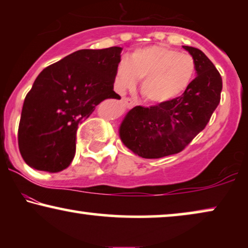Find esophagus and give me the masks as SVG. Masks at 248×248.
Wrapping results in <instances>:
<instances>
[{
	"instance_id": "34e87169",
	"label": "esophagus",
	"mask_w": 248,
	"mask_h": 248,
	"mask_svg": "<svg viewBox=\"0 0 248 248\" xmlns=\"http://www.w3.org/2000/svg\"><path fill=\"white\" fill-rule=\"evenodd\" d=\"M122 104H123V106L130 108L133 106V101L131 99H128V98H122Z\"/></svg>"
}]
</instances>
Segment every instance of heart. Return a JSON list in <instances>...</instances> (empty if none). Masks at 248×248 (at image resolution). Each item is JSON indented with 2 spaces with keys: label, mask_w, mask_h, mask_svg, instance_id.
Here are the masks:
<instances>
[{
  "label": "heart",
  "mask_w": 248,
  "mask_h": 248,
  "mask_svg": "<svg viewBox=\"0 0 248 248\" xmlns=\"http://www.w3.org/2000/svg\"><path fill=\"white\" fill-rule=\"evenodd\" d=\"M194 73L195 62L191 55L154 45L135 49L127 61L118 64L114 86L118 93H124L141 80L143 99L151 105H164L185 93Z\"/></svg>",
  "instance_id": "b5f03b06"
}]
</instances>
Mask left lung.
Returning <instances> with one entry per match:
<instances>
[{"label": "left lung", "mask_w": 248, "mask_h": 248, "mask_svg": "<svg viewBox=\"0 0 248 248\" xmlns=\"http://www.w3.org/2000/svg\"><path fill=\"white\" fill-rule=\"evenodd\" d=\"M195 62L196 77L184 93L168 104L135 106L118 128L121 141L133 154L155 159L181 152L203 128L220 103L222 79L202 50L183 46Z\"/></svg>", "instance_id": "obj_1"}]
</instances>
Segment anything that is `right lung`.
Here are the masks:
<instances>
[{"mask_svg":"<svg viewBox=\"0 0 248 248\" xmlns=\"http://www.w3.org/2000/svg\"><path fill=\"white\" fill-rule=\"evenodd\" d=\"M121 47L80 49L44 69L26 96L18 143L23 160L37 170L59 172L76 155L81 122L114 91Z\"/></svg>","mask_w":248,"mask_h":248,"instance_id":"obj_1","label":"right lung"}]
</instances>
